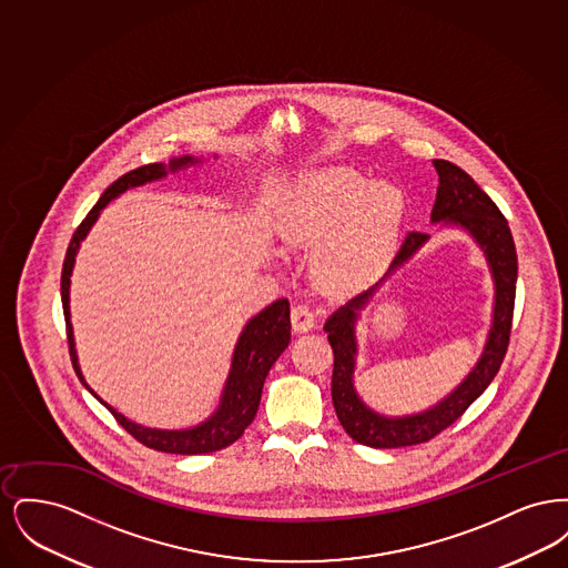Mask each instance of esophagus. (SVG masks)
<instances>
[{
    "mask_svg": "<svg viewBox=\"0 0 568 568\" xmlns=\"http://www.w3.org/2000/svg\"><path fill=\"white\" fill-rule=\"evenodd\" d=\"M315 325V313L306 306V304H296L292 308V327L296 334H304L308 329H313Z\"/></svg>",
    "mask_w": 568,
    "mask_h": 568,
    "instance_id": "34e87169",
    "label": "esophagus"
}]
</instances>
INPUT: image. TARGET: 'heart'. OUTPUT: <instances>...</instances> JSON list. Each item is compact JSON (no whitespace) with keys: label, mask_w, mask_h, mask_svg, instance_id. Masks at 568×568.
Returning <instances> with one entry per match:
<instances>
[{"label":"heart","mask_w":568,"mask_h":568,"mask_svg":"<svg viewBox=\"0 0 568 568\" xmlns=\"http://www.w3.org/2000/svg\"><path fill=\"white\" fill-rule=\"evenodd\" d=\"M403 191L371 183L359 172L341 168L311 179L285 223V239L296 244H325L317 271L332 285L362 281L389 253L405 221Z\"/></svg>","instance_id":"b5f03b06"}]
</instances>
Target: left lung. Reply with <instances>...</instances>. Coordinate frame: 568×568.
I'll list each match as a JSON object with an SVG mask.
<instances>
[{"mask_svg":"<svg viewBox=\"0 0 568 568\" xmlns=\"http://www.w3.org/2000/svg\"><path fill=\"white\" fill-rule=\"evenodd\" d=\"M433 163L438 174V187L430 221L434 225L443 223V227H458L481 248L494 283L491 325L479 359L447 396H443L436 405L428 406L419 413L385 415L366 405L355 387V359L359 352V311L366 308V304L377 294L383 281L408 262L424 244L428 243L430 236L408 232L389 268L377 283L366 292L352 297L349 302H345L343 306H338L327 317L324 329L334 352L332 403L336 408L338 422L355 443L375 449L419 445L443 433L447 426H452L459 415L486 392L509 347L517 283V253L509 223L498 211V206L489 200L486 191L456 163L445 160H434Z\"/></svg>","mask_w":568,"mask_h":568,"instance_id":"left-lung-1","label":"left lung"}]
</instances>
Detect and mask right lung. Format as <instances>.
<instances>
[{"instance_id":"right-lung-1","label":"right lung","mask_w":568,"mask_h":568,"mask_svg":"<svg viewBox=\"0 0 568 568\" xmlns=\"http://www.w3.org/2000/svg\"><path fill=\"white\" fill-rule=\"evenodd\" d=\"M202 163V158H174L168 163H149L142 168H135L132 172L123 174L116 179L109 190L102 193L98 204L84 216L79 230L74 232L65 262H63V272H61V302H63V315H65V325H68V343H70V357L74 364V371L81 378L82 385L109 408L114 415V419L140 440L142 445L158 449L163 454H181V456H195V454H211L219 452L234 440L243 436L244 428L255 419L260 400H262V387L264 381L271 373L272 364L278 359V355L287 349L290 338H292V322H290V302L287 297H278L276 302L268 304L264 311L253 315L246 324L243 332L236 341V347L232 353V364L230 373L225 378V385L219 396V405L215 410L200 424L190 426V428H174V430H163V428H149L138 422L128 419L123 413H119L114 406H110L106 400H102L87 383L82 375L81 364H79V353H77V341H74V327H72V315H70V276L74 272L77 255L81 243L100 219V213L109 206L112 200H116L121 193L134 187H142L153 181H162L168 174H176L181 170H187L191 165Z\"/></svg>"}]
</instances>
